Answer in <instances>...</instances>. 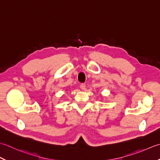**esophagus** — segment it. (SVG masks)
Returning a JSON list of instances; mask_svg holds the SVG:
<instances>
[{"instance_id":"obj_1","label":"esophagus","mask_w":160,"mask_h":160,"mask_svg":"<svg viewBox=\"0 0 160 160\" xmlns=\"http://www.w3.org/2000/svg\"><path fill=\"white\" fill-rule=\"evenodd\" d=\"M80 88H81V90H85V89H86V84L81 83L80 85Z\"/></svg>"}]
</instances>
